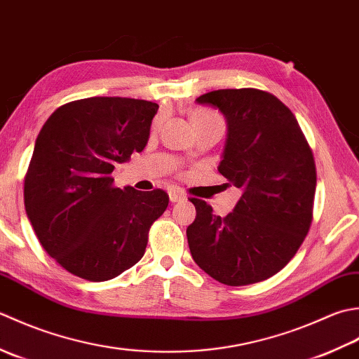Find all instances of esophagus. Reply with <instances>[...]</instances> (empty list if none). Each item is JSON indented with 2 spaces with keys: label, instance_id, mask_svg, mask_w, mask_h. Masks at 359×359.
<instances>
[{
  "label": "esophagus",
  "instance_id": "esophagus-1",
  "mask_svg": "<svg viewBox=\"0 0 359 359\" xmlns=\"http://www.w3.org/2000/svg\"><path fill=\"white\" fill-rule=\"evenodd\" d=\"M169 200L172 203H178V201L182 200V195L178 192V190H170V192H169Z\"/></svg>",
  "mask_w": 359,
  "mask_h": 359
}]
</instances>
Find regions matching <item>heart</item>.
Here are the masks:
<instances>
[{"label":"heart","mask_w":359,"mask_h":359,"mask_svg":"<svg viewBox=\"0 0 359 359\" xmlns=\"http://www.w3.org/2000/svg\"><path fill=\"white\" fill-rule=\"evenodd\" d=\"M190 119H192L194 123V128H198V127H208V126H222L223 127V119L214 111H209V109H195L190 116ZM161 119L158 118L155 121V127L159 126Z\"/></svg>","instance_id":"obj_1"}]
</instances>
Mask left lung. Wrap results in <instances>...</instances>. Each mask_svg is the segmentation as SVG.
<instances>
[{
	"mask_svg": "<svg viewBox=\"0 0 359 359\" xmlns=\"http://www.w3.org/2000/svg\"><path fill=\"white\" fill-rule=\"evenodd\" d=\"M196 102L226 119L218 172L241 190L236 208L215 215L195 204L189 250L212 279L231 287L262 282L294 257L310 229L316 167L301 127L287 105L254 88L217 90Z\"/></svg>",
	"mask_w": 359,
	"mask_h": 359,
	"instance_id": "1",
	"label": "left lung"
}]
</instances>
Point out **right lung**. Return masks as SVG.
<instances>
[{"label": "right lung", "mask_w": 359, "mask_h": 359, "mask_svg": "<svg viewBox=\"0 0 359 359\" xmlns=\"http://www.w3.org/2000/svg\"><path fill=\"white\" fill-rule=\"evenodd\" d=\"M158 108L128 97L80 99L57 108L36 136L26 214L45 251L71 274L104 282L142 259L169 195L114 187L109 173L144 150Z\"/></svg>", "instance_id": "add662e5"}]
</instances>
